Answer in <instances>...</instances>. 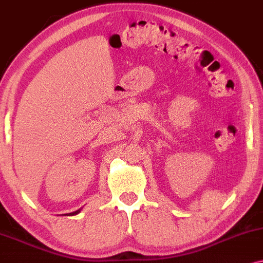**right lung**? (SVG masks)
<instances>
[{
    "label": "right lung",
    "mask_w": 263,
    "mask_h": 263,
    "mask_svg": "<svg viewBox=\"0 0 263 263\" xmlns=\"http://www.w3.org/2000/svg\"><path fill=\"white\" fill-rule=\"evenodd\" d=\"M81 211H82V208H80V210H78V211H76V212H72V213H67V214H66V216H76V214H78V213H80Z\"/></svg>",
    "instance_id": "add662e5"
}]
</instances>
